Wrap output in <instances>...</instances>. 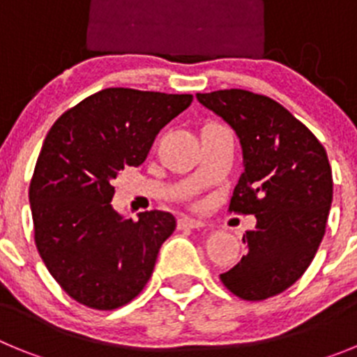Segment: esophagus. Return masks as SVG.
Returning <instances> with one entry per match:
<instances>
[{
  "label": "esophagus",
  "instance_id": "34e87169",
  "mask_svg": "<svg viewBox=\"0 0 357 357\" xmlns=\"http://www.w3.org/2000/svg\"><path fill=\"white\" fill-rule=\"evenodd\" d=\"M176 225H178V229L181 230H185V229H202V227H206V223L202 222V220H195V218L182 216L178 218Z\"/></svg>",
  "mask_w": 357,
  "mask_h": 357
}]
</instances>
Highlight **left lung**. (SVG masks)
<instances>
[{"instance_id":"1","label":"left lung","mask_w":357,"mask_h":357,"mask_svg":"<svg viewBox=\"0 0 357 357\" xmlns=\"http://www.w3.org/2000/svg\"><path fill=\"white\" fill-rule=\"evenodd\" d=\"M198 102L238 134L245 172L230 198V213L254 214L247 255L223 286L243 301H264L295 284L313 261L333 202L326 148L288 109L243 89L197 94Z\"/></svg>"}]
</instances>
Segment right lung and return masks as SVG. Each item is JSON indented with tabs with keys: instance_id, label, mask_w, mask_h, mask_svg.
<instances>
[{
	"instance_id": "add662e5",
	"label": "right lung",
	"mask_w": 357,
	"mask_h": 357,
	"mask_svg": "<svg viewBox=\"0 0 357 357\" xmlns=\"http://www.w3.org/2000/svg\"><path fill=\"white\" fill-rule=\"evenodd\" d=\"M191 94L109 87L56 119L30 182L36 245L61 288L87 307L110 311L134 301L175 230L173 214L127 220L110 206L114 178L146 159L160 128Z\"/></svg>"
}]
</instances>
